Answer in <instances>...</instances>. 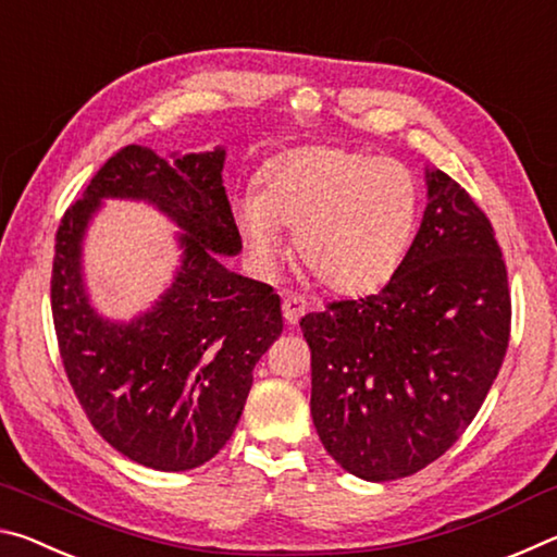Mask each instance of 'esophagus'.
Returning <instances> with one entry per match:
<instances>
[{"instance_id":"34e87169","label":"esophagus","mask_w":557,"mask_h":557,"mask_svg":"<svg viewBox=\"0 0 557 557\" xmlns=\"http://www.w3.org/2000/svg\"><path fill=\"white\" fill-rule=\"evenodd\" d=\"M307 314V299L299 295H287L282 299V317H285L287 324H297L301 317Z\"/></svg>"}]
</instances>
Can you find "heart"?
<instances>
[{
	"label": "heart",
	"mask_w": 557,
	"mask_h": 557,
	"mask_svg": "<svg viewBox=\"0 0 557 557\" xmlns=\"http://www.w3.org/2000/svg\"><path fill=\"white\" fill-rule=\"evenodd\" d=\"M260 191L235 201L245 248L262 268L285 256L282 228L319 285L366 295L393 277L420 219V188L405 164L342 147H297L262 169Z\"/></svg>",
	"instance_id": "b5f03b06"
}]
</instances>
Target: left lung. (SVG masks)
I'll use <instances>...</instances> for the list:
<instances>
[{
    "label": "left lung",
    "instance_id": "8db88e82",
    "mask_svg": "<svg viewBox=\"0 0 557 557\" xmlns=\"http://www.w3.org/2000/svg\"><path fill=\"white\" fill-rule=\"evenodd\" d=\"M425 176V215L388 285L299 322L317 435L366 482L410 476L445 455L482 408L511 336L492 223L455 178Z\"/></svg>",
    "mask_w": 557,
    "mask_h": 557
}]
</instances>
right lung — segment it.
Returning <instances> with one entry per match:
<instances>
[{"mask_svg": "<svg viewBox=\"0 0 557 557\" xmlns=\"http://www.w3.org/2000/svg\"><path fill=\"white\" fill-rule=\"evenodd\" d=\"M223 162V147L172 162L122 147L55 233L51 312L65 375L100 437L149 469L186 471L219 455L240 420L252 369L282 334L275 289L219 258L243 248ZM102 198L152 202L185 231L173 287L127 325L100 318L82 282V238Z\"/></svg>", "mask_w": 557, "mask_h": 557, "instance_id": "add662e5", "label": "right lung"}]
</instances>
